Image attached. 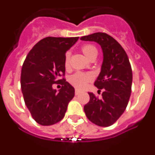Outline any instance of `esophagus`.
<instances>
[{"mask_svg": "<svg viewBox=\"0 0 155 155\" xmlns=\"http://www.w3.org/2000/svg\"><path fill=\"white\" fill-rule=\"evenodd\" d=\"M75 95H76V96H77V95H79V94H80V93H81V91H79V90H75Z\"/></svg>", "mask_w": 155, "mask_h": 155, "instance_id": "esophagus-1", "label": "esophagus"}]
</instances>
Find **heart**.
<instances>
[{
	"mask_svg": "<svg viewBox=\"0 0 155 155\" xmlns=\"http://www.w3.org/2000/svg\"><path fill=\"white\" fill-rule=\"evenodd\" d=\"M81 51L83 52V54L88 59H91V58L94 57H97L98 54V51L96 49V48L94 45L91 44H85L83 45L81 48ZM70 53L67 52L65 55H64V66L66 68L70 67ZM92 79V75L91 74H85V73H81L78 72L75 73L73 75H71L69 79L70 84L73 85L74 87L78 89L84 88L86 85V83L88 81H91Z\"/></svg>",
	"mask_w": 155,
	"mask_h": 155,
	"instance_id": "heart-1",
	"label": "heart"
}]
</instances>
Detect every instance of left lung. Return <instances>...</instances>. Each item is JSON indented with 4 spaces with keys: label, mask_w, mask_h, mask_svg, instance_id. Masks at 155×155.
<instances>
[{
    "label": "left lung",
    "mask_w": 155,
    "mask_h": 155,
    "mask_svg": "<svg viewBox=\"0 0 155 155\" xmlns=\"http://www.w3.org/2000/svg\"><path fill=\"white\" fill-rule=\"evenodd\" d=\"M83 41L96 42L103 53V61L95 81L101 98L89 92L90 101L84 107L87 118L100 127H109L123 115L131 96L133 72L126 52L119 43L105 32L81 37Z\"/></svg>",
    "instance_id": "1"
}]
</instances>
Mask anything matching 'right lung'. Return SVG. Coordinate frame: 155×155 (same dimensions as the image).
Listing matches in <instances>:
<instances>
[{"label": "right lung", "instance_id": "right-lung-1", "mask_svg": "<svg viewBox=\"0 0 155 155\" xmlns=\"http://www.w3.org/2000/svg\"><path fill=\"white\" fill-rule=\"evenodd\" d=\"M79 37H48L40 40L27 55L21 67V88L24 101L32 118L43 126L61 121L68 104L74 96V89L64 79V55ZM62 81L58 93L52 84Z\"/></svg>", "mask_w": 155, "mask_h": 155}]
</instances>
